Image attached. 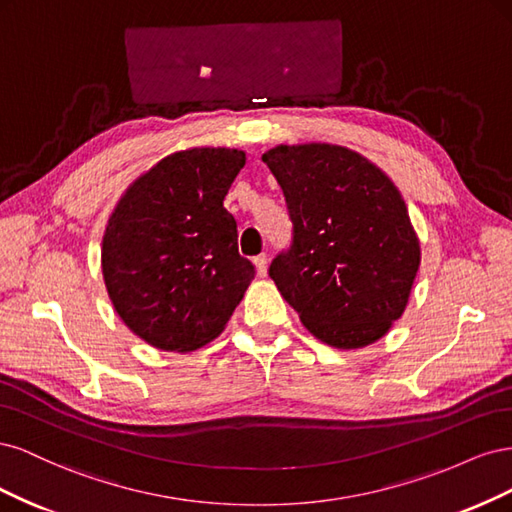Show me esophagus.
<instances>
[{
    "label": "esophagus",
    "mask_w": 512,
    "mask_h": 512,
    "mask_svg": "<svg viewBox=\"0 0 512 512\" xmlns=\"http://www.w3.org/2000/svg\"><path fill=\"white\" fill-rule=\"evenodd\" d=\"M254 265H256V273H258L260 277H265V275H267V269H269V258H267V254L256 256V258H254Z\"/></svg>",
    "instance_id": "obj_1"
}]
</instances>
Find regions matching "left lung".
Wrapping results in <instances>:
<instances>
[{
    "mask_svg": "<svg viewBox=\"0 0 512 512\" xmlns=\"http://www.w3.org/2000/svg\"><path fill=\"white\" fill-rule=\"evenodd\" d=\"M262 162L292 220V243L269 267L277 290L320 342H378L404 314L421 265L395 183L361 153L329 143L277 145Z\"/></svg>",
    "mask_w": 512,
    "mask_h": 512,
    "instance_id": "obj_1",
    "label": "left lung"
}]
</instances>
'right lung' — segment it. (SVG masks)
<instances>
[{"instance_id":"right-lung-1","label":"right lung","mask_w":512,"mask_h":512,"mask_svg":"<svg viewBox=\"0 0 512 512\" xmlns=\"http://www.w3.org/2000/svg\"><path fill=\"white\" fill-rule=\"evenodd\" d=\"M245 151L170 153L121 196L102 239L115 312L153 348L192 352L218 337L254 280L224 209Z\"/></svg>"}]
</instances>
